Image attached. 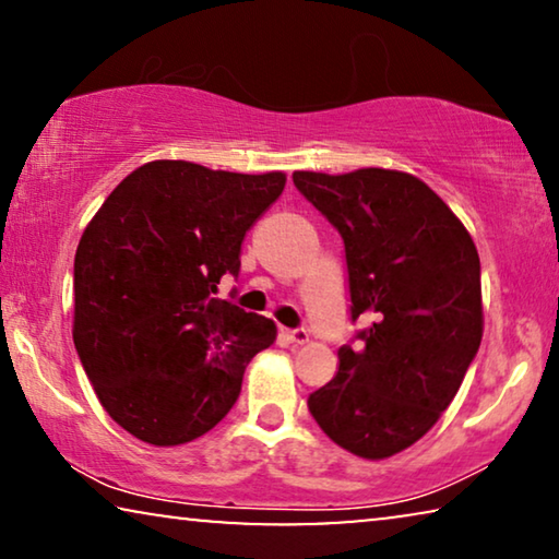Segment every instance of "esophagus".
I'll return each mask as SVG.
<instances>
[{"mask_svg": "<svg viewBox=\"0 0 559 559\" xmlns=\"http://www.w3.org/2000/svg\"><path fill=\"white\" fill-rule=\"evenodd\" d=\"M283 336H286L290 344L301 346V344H306V341H308V331L306 329H286V331H283Z\"/></svg>", "mask_w": 559, "mask_h": 559, "instance_id": "34e87169", "label": "esophagus"}]
</instances>
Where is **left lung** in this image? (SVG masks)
<instances>
[{
	"label": "left lung",
	"instance_id": "obj_1",
	"mask_svg": "<svg viewBox=\"0 0 559 559\" xmlns=\"http://www.w3.org/2000/svg\"><path fill=\"white\" fill-rule=\"evenodd\" d=\"M296 188L346 248L361 346L308 396L326 437L361 460L404 452L452 404L485 331L477 246L427 182L402 170H296Z\"/></svg>",
	"mask_w": 559,
	"mask_h": 559
}]
</instances>
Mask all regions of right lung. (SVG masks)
Returning a JSON list of instances; mask_svg holds the SVG:
<instances>
[{"label": "right lung", "mask_w": 559, "mask_h": 559, "mask_svg": "<svg viewBox=\"0 0 559 559\" xmlns=\"http://www.w3.org/2000/svg\"><path fill=\"white\" fill-rule=\"evenodd\" d=\"M286 173L153 160L112 190L74 253V348L105 412L153 447H178L230 412L276 323L221 301L246 230Z\"/></svg>", "instance_id": "add662e5"}]
</instances>
